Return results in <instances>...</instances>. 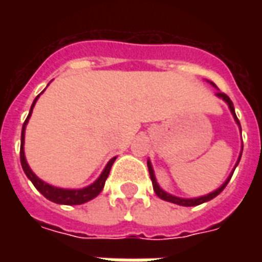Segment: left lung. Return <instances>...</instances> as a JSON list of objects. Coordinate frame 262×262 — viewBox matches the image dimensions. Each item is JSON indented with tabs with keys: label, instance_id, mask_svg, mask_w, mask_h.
I'll return each mask as SVG.
<instances>
[{
	"label": "left lung",
	"instance_id": "1",
	"mask_svg": "<svg viewBox=\"0 0 262 262\" xmlns=\"http://www.w3.org/2000/svg\"><path fill=\"white\" fill-rule=\"evenodd\" d=\"M216 95L217 97H220L222 99H225L226 102H227V105H229V108H230L231 114H233V116H234V119H236L237 125L240 126V122H238V119H237L236 116V112H234V106H233V102H231V99L227 95H226L225 92H216ZM242 129V127H240ZM240 157H242V154H240ZM240 157H238V161H240ZM238 161H237V164H238ZM236 164V165H237ZM147 167H148V172H150V178H151V182H153V188H154V192H156V195L159 198H161L163 201H167V202H172V203H177V205H181V206H196V205H201V203L203 202H208V201H210V199H213L214 196H217L223 189L226 188V185L229 184V181H230L231 178V174L227 180H226V182L222 185V187L219 188V189H216L214 192L209 193V195H205V196H201V198H193V199H184V198H178V196H174V195H170V193L164 192L161 188L159 187V184H157V181H156V177H154V171H153V167H151V164H150V161H147Z\"/></svg>",
	"mask_w": 262,
	"mask_h": 262
}]
</instances>
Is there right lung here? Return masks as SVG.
I'll return each mask as SVG.
<instances>
[{
	"label": "right lung",
	"instance_id": "obj_1",
	"mask_svg": "<svg viewBox=\"0 0 262 262\" xmlns=\"http://www.w3.org/2000/svg\"><path fill=\"white\" fill-rule=\"evenodd\" d=\"M40 95V94H39ZM37 95L35 98V101L32 103L31 106V112L28 115V118L24 122V126H22V135H20V164H22V168L25 171L26 177L29 178L32 181V184L35 185L39 192L42 193L43 196L48 198L49 201H52L54 203H60V205H81V203H85L88 201H91L94 198L97 196L101 193V191L103 189V185H105V181H106V178L109 176V171H111V167L114 164L115 159H112L109 161L106 167H105V170L102 171V174L99 176L97 181L91 184L90 187L82 188V189H63V188H56L52 187V185H49L46 182H43L40 178H37L35 174H33V171L29 168V165L26 163L25 160V153H24V139H25V126L28 123V120L31 118L32 114V109L35 106V102L37 101Z\"/></svg>",
	"mask_w": 262,
	"mask_h": 262
}]
</instances>
